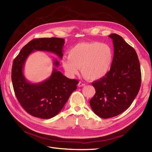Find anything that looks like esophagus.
Wrapping results in <instances>:
<instances>
[{
    "label": "esophagus",
    "mask_w": 152,
    "mask_h": 152,
    "mask_svg": "<svg viewBox=\"0 0 152 152\" xmlns=\"http://www.w3.org/2000/svg\"><path fill=\"white\" fill-rule=\"evenodd\" d=\"M85 83H83V82H79V83H78V87H83V86H85Z\"/></svg>",
    "instance_id": "34e87169"
}]
</instances>
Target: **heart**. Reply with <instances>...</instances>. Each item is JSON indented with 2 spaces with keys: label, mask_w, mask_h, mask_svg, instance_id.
Wrapping results in <instances>:
<instances>
[{
  "label": "heart",
  "mask_w": 152,
  "mask_h": 152,
  "mask_svg": "<svg viewBox=\"0 0 152 152\" xmlns=\"http://www.w3.org/2000/svg\"><path fill=\"white\" fill-rule=\"evenodd\" d=\"M114 52L109 44L99 42H84L76 44L62 59V65L69 76L78 72L89 80L102 78L110 70Z\"/></svg>",
  "instance_id": "b5f03b06"
}]
</instances>
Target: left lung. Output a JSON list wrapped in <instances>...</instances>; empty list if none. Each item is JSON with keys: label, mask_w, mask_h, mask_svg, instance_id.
<instances>
[{"label": "left lung", "mask_w": 152, "mask_h": 152, "mask_svg": "<svg viewBox=\"0 0 152 152\" xmlns=\"http://www.w3.org/2000/svg\"><path fill=\"white\" fill-rule=\"evenodd\" d=\"M109 37L114 48L112 66L104 77L92 83L96 93L89 101L95 114L104 119L120 114L129 107L141 84L136 51L119 35L111 34Z\"/></svg>", "instance_id": "1"}]
</instances>
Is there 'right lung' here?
<instances>
[{
	"label": "right lung",
	"mask_w": 152,
	"mask_h": 152,
	"mask_svg": "<svg viewBox=\"0 0 152 152\" xmlns=\"http://www.w3.org/2000/svg\"><path fill=\"white\" fill-rule=\"evenodd\" d=\"M64 39L41 38L33 39L22 48L12 64V81L19 104L34 117L50 119L59 114L70 96L77 88L78 81L71 80L58 71L59 62L54 59V68L49 78L32 83L23 74V67L28 56L35 51L52 52L62 59Z\"/></svg>",
	"instance_id": "1"
}]
</instances>
